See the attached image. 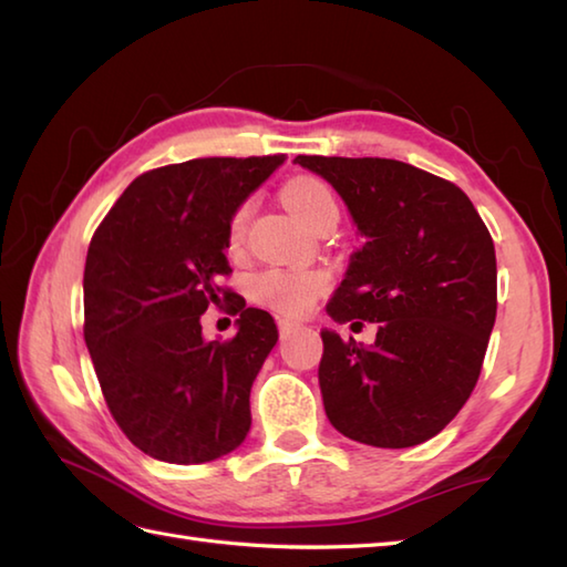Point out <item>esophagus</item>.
<instances>
[{
	"label": "esophagus",
	"instance_id": "esophagus-1",
	"mask_svg": "<svg viewBox=\"0 0 567 567\" xmlns=\"http://www.w3.org/2000/svg\"><path fill=\"white\" fill-rule=\"evenodd\" d=\"M299 327L297 321L292 319H277V329H280V336H287L290 331H295Z\"/></svg>",
	"mask_w": 567,
	"mask_h": 567
}]
</instances>
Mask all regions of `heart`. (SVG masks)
<instances>
[{"label": "heart", "instance_id": "heart-1", "mask_svg": "<svg viewBox=\"0 0 567 567\" xmlns=\"http://www.w3.org/2000/svg\"><path fill=\"white\" fill-rule=\"evenodd\" d=\"M282 202L287 204L299 221L307 224L309 228L315 226L321 216L339 214L336 209L333 192L327 183H321L317 177L299 175L292 177L290 183L282 187ZM248 219V204H244L231 219V240H240ZM327 287V275L319 270H297V268H270L256 277L252 282V295L260 305L270 307L280 315H305L317 302V297Z\"/></svg>", "mask_w": 567, "mask_h": 567}]
</instances>
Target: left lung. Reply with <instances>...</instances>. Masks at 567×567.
I'll list each match as a JSON object with an SVG mask.
<instances>
[{
  "mask_svg": "<svg viewBox=\"0 0 567 567\" xmlns=\"http://www.w3.org/2000/svg\"><path fill=\"white\" fill-rule=\"evenodd\" d=\"M295 163L339 192L365 238L327 315L378 323L370 346L321 329L327 416L375 449L424 443L461 412L483 370L497 317L487 226L461 187L402 161L297 155Z\"/></svg>",
  "mask_w": 567,
  "mask_h": 567,
  "instance_id": "obj_1",
  "label": "left lung"
}]
</instances>
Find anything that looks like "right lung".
Listing matches in <instances>:
<instances>
[{"mask_svg":"<svg viewBox=\"0 0 567 567\" xmlns=\"http://www.w3.org/2000/svg\"><path fill=\"white\" fill-rule=\"evenodd\" d=\"M282 163L197 158L143 173L92 236L84 343L116 424L151 457L209 463L248 436L250 388L277 327L219 280L231 272L234 214ZM214 303L241 315L234 340L200 336Z\"/></svg>","mask_w":567,"mask_h":567,"instance_id":"add662e5","label":"right lung"}]
</instances>
